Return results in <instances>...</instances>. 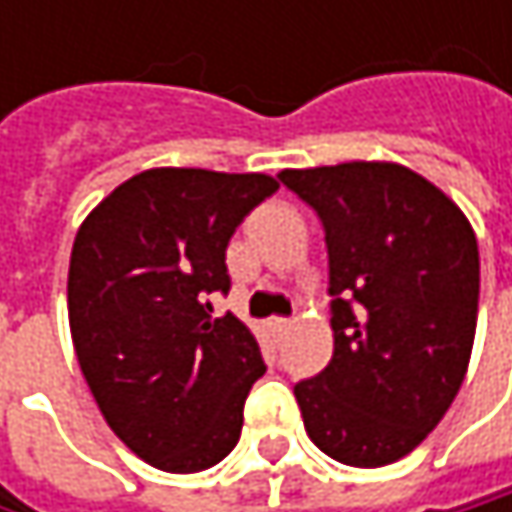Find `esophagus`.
I'll use <instances>...</instances> for the list:
<instances>
[{"label":"esophagus","instance_id":"esophagus-1","mask_svg":"<svg viewBox=\"0 0 512 512\" xmlns=\"http://www.w3.org/2000/svg\"><path fill=\"white\" fill-rule=\"evenodd\" d=\"M266 329H269L272 335H281V332L290 329V320H284V317H269V320H266Z\"/></svg>","mask_w":512,"mask_h":512}]
</instances>
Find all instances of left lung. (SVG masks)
Masks as SVG:
<instances>
[{
  "label": "left lung",
  "instance_id": "8db88e82",
  "mask_svg": "<svg viewBox=\"0 0 512 512\" xmlns=\"http://www.w3.org/2000/svg\"><path fill=\"white\" fill-rule=\"evenodd\" d=\"M326 231L335 353L293 394L311 442L379 468L412 454L460 391L480 293L471 222L397 162L284 168Z\"/></svg>",
  "mask_w": 512,
  "mask_h": 512
}]
</instances>
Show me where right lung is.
I'll use <instances>...</instances> for the list:
<instances>
[{"instance_id":"1","label":"right lung","mask_w":512,"mask_h":512,"mask_svg":"<svg viewBox=\"0 0 512 512\" xmlns=\"http://www.w3.org/2000/svg\"><path fill=\"white\" fill-rule=\"evenodd\" d=\"M278 189L269 174L148 168L112 189L79 225L67 317L82 376L112 433L159 471L222 462L243 430L263 358L234 314L225 249Z\"/></svg>"}]
</instances>
